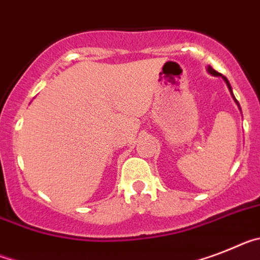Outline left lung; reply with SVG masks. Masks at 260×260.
<instances>
[{
  "label": "left lung",
  "instance_id": "1",
  "mask_svg": "<svg viewBox=\"0 0 260 260\" xmlns=\"http://www.w3.org/2000/svg\"><path fill=\"white\" fill-rule=\"evenodd\" d=\"M207 72H208L209 74H212V76L221 77V78H222V80L225 81V83H226L228 89H229V91H230V95H232V98L234 99V102H236V105L238 106V108H239V111H241V107H239V103H238V101H237V99H236V96H234V94H233V90H232V86H230V83H229V81H228V78H226V77H224V76H222V74H220V73H218V72H216V71H214V69H212L211 67H207Z\"/></svg>",
  "mask_w": 260,
  "mask_h": 260
}]
</instances>
